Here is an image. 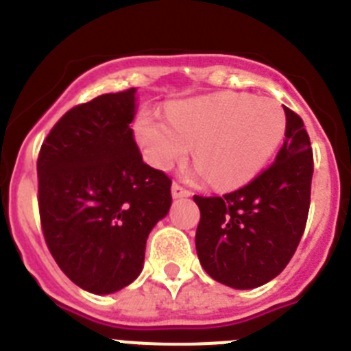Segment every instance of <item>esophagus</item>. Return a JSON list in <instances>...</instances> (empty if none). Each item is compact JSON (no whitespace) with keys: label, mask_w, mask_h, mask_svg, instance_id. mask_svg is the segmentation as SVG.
I'll return each instance as SVG.
<instances>
[{"label":"esophagus","mask_w":351,"mask_h":351,"mask_svg":"<svg viewBox=\"0 0 351 351\" xmlns=\"http://www.w3.org/2000/svg\"><path fill=\"white\" fill-rule=\"evenodd\" d=\"M172 197L173 198H184V197H190V191L184 190L181 184L178 182H173L172 184Z\"/></svg>","instance_id":"1"}]
</instances>
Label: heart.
<instances>
[{
	"mask_svg": "<svg viewBox=\"0 0 351 351\" xmlns=\"http://www.w3.org/2000/svg\"><path fill=\"white\" fill-rule=\"evenodd\" d=\"M135 138L153 165L169 169L195 144V173L219 190L246 184L269 163L287 132V116L272 98L216 93L170 105L167 121L142 112Z\"/></svg>",
	"mask_w": 351,
	"mask_h": 351,
	"instance_id": "heart-1",
	"label": "heart"
}]
</instances>
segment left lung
Segmentation results:
<instances>
[{
  "label": "left lung",
  "mask_w": 351,
  "mask_h": 351,
  "mask_svg": "<svg viewBox=\"0 0 351 351\" xmlns=\"http://www.w3.org/2000/svg\"><path fill=\"white\" fill-rule=\"evenodd\" d=\"M287 132L274 163L241 190L198 197L195 246L204 271L235 290L262 287L280 274L306 228L313 151L304 123L285 107Z\"/></svg>",
  "instance_id": "1"
}]
</instances>
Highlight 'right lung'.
<instances>
[{
	"label": "right lung",
	"instance_id": "add662e5",
	"mask_svg": "<svg viewBox=\"0 0 351 351\" xmlns=\"http://www.w3.org/2000/svg\"><path fill=\"white\" fill-rule=\"evenodd\" d=\"M137 89L68 110L40 149L43 237L77 287L108 295L137 280L149 232L169 214L172 181L144 163L130 123Z\"/></svg>",
	"mask_w": 351,
	"mask_h": 351
}]
</instances>
